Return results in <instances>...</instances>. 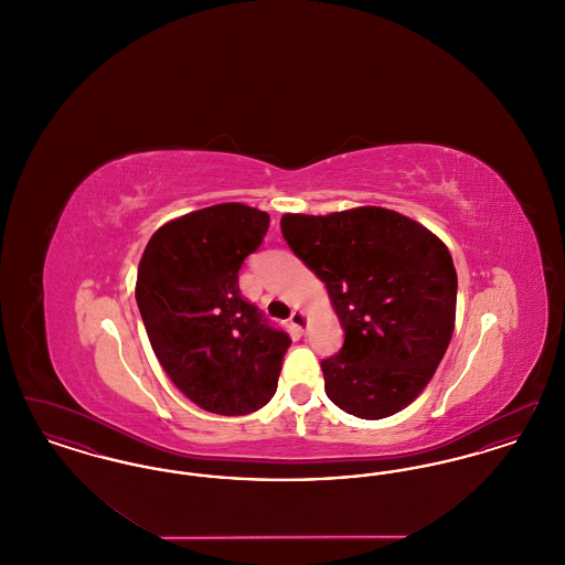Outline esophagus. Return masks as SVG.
<instances>
[{
	"mask_svg": "<svg viewBox=\"0 0 565 565\" xmlns=\"http://www.w3.org/2000/svg\"><path fill=\"white\" fill-rule=\"evenodd\" d=\"M290 323L295 326L298 332H302V330H305V323H307V318H305V313H302L300 309H296V311H292V316H290Z\"/></svg>",
	"mask_w": 565,
	"mask_h": 565,
	"instance_id": "34e87169",
	"label": "esophagus"
}]
</instances>
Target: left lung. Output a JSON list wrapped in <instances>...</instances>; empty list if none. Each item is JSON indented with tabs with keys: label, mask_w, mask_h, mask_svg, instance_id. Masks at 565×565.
<instances>
[{
	"label": "left lung",
	"mask_w": 565,
	"mask_h": 565,
	"mask_svg": "<svg viewBox=\"0 0 565 565\" xmlns=\"http://www.w3.org/2000/svg\"><path fill=\"white\" fill-rule=\"evenodd\" d=\"M281 233L326 284L345 330L341 351L322 360L326 396L360 419L413 403L454 334L457 275L447 245L383 207L286 214Z\"/></svg>",
	"instance_id": "left-lung-1"
}]
</instances>
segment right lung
I'll return each instance as SVG.
<instances>
[{"instance_id":"add662e5","label":"right lung","mask_w":565,"mask_h":565,"mask_svg":"<svg viewBox=\"0 0 565 565\" xmlns=\"http://www.w3.org/2000/svg\"><path fill=\"white\" fill-rule=\"evenodd\" d=\"M269 214L222 203L162 224L146 245L135 298L164 373L215 415H247L277 390L288 332L239 292L243 260L260 247Z\"/></svg>"}]
</instances>
